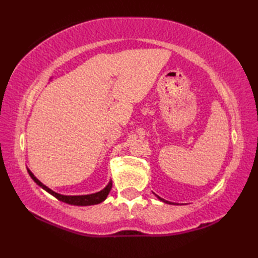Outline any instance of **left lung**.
Wrapping results in <instances>:
<instances>
[{
    "instance_id": "1",
    "label": "left lung",
    "mask_w": 258,
    "mask_h": 258,
    "mask_svg": "<svg viewBox=\"0 0 258 258\" xmlns=\"http://www.w3.org/2000/svg\"><path fill=\"white\" fill-rule=\"evenodd\" d=\"M155 196L157 197V199H158V200H160V201H162L163 203H166V204H173V205L175 204V203H172V202H168V201H166V200H164V199H162V197H160V196H158V195H156V194H155Z\"/></svg>"
}]
</instances>
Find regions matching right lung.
Masks as SVG:
<instances>
[{"label":"right lung","instance_id":"obj_1","mask_svg":"<svg viewBox=\"0 0 258 258\" xmlns=\"http://www.w3.org/2000/svg\"><path fill=\"white\" fill-rule=\"evenodd\" d=\"M27 172H29L30 176L32 177V179L34 182L42 187L44 190H46L47 193H50L51 195H53L54 197H56L58 201L67 203V204L70 205H76V206H89V205H95V204H100V203L104 202L106 200V197L109 193V190L112 189V180H109L108 184L104 187L103 189H101L100 191H96V193L93 194H87V195H62L58 194L56 191L52 190L51 188H48L46 185L43 184L41 180H38L34 174H33L29 168H27Z\"/></svg>","mask_w":258,"mask_h":258}]
</instances>
